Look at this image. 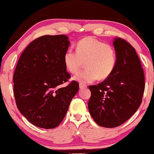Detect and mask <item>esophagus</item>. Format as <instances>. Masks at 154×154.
Masks as SVG:
<instances>
[{
    "label": "esophagus",
    "instance_id": "obj_1",
    "mask_svg": "<svg viewBox=\"0 0 154 154\" xmlns=\"http://www.w3.org/2000/svg\"><path fill=\"white\" fill-rule=\"evenodd\" d=\"M79 87H80V89H85L87 88V85L85 84H82V83H80L79 85Z\"/></svg>",
    "mask_w": 154,
    "mask_h": 154
}]
</instances>
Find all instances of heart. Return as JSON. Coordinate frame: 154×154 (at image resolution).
Segmentation results:
<instances>
[{
    "label": "heart",
    "instance_id": "1",
    "mask_svg": "<svg viewBox=\"0 0 154 154\" xmlns=\"http://www.w3.org/2000/svg\"><path fill=\"white\" fill-rule=\"evenodd\" d=\"M63 60L66 70L72 74L79 73L85 62L86 69L75 75L74 79L86 83L110 76L115 68L117 55L110 44L87 37L77 42L75 51L72 48L66 50Z\"/></svg>",
    "mask_w": 154,
    "mask_h": 154
}]
</instances>
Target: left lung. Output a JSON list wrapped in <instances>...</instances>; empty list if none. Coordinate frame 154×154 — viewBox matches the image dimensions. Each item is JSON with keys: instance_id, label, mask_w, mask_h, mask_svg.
I'll return each mask as SVG.
<instances>
[{"instance_id": "8db88e82", "label": "left lung", "mask_w": 154, "mask_h": 154, "mask_svg": "<svg viewBox=\"0 0 154 154\" xmlns=\"http://www.w3.org/2000/svg\"><path fill=\"white\" fill-rule=\"evenodd\" d=\"M117 63L111 75L97 85H90L88 109L98 125L115 128L136 112L144 92V70L135 48L122 38L113 42Z\"/></svg>"}]
</instances>
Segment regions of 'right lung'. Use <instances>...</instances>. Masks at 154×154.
<instances>
[{
  "label": "right lung",
  "instance_id": "right-lung-1",
  "mask_svg": "<svg viewBox=\"0 0 154 154\" xmlns=\"http://www.w3.org/2000/svg\"><path fill=\"white\" fill-rule=\"evenodd\" d=\"M69 41L64 35H44L33 40L21 53L15 69L14 95L20 112L33 125L49 129L65 117L79 89L64 63Z\"/></svg>",
  "mask_w": 154,
  "mask_h": 154
}]
</instances>
